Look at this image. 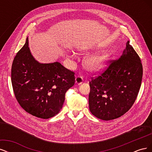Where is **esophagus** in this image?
<instances>
[{
	"label": "esophagus",
	"instance_id": "1",
	"mask_svg": "<svg viewBox=\"0 0 152 152\" xmlns=\"http://www.w3.org/2000/svg\"><path fill=\"white\" fill-rule=\"evenodd\" d=\"M83 77H82V76H80V75H78L77 77H76L75 78V84L79 85V84H81L82 82H83Z\"/></svg>",
	"mask_w": 152,
	"mask_h": 152
}]
</instances>
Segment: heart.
I'll list each match as a JSON object with an SVG mask.
<instances>
[{
	"instance_id": "1",
	"label": "heart",
	"mask_w": 152,
	"mask_h": 152,
	"mask_svg": "<svg viewBox=\"0 0 152 152\" xmlns=\"http://www.w3.org/2000/svg\"><path fill=\"white\" fill-rule=\"evenodd\" d=\"M110 58L107 52L96 54L87 58L84 61V66L87 70L92 72H97L102 70L106 66Z\"/></svg>"
}]
</instances>
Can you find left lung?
Wrapping results in <instances>:
<instances>
[{"mask_svg": "<svg viewBox=\"0 0 152 152\" xmlns=\"http://www.w3.org/2000/svg\"><path fill=\"white\" fill-rule=\"evenodd\" d=\"M89 80V105L98 118L110 121L122 116L135 102L141 84L142 66L135 50L126 43L121 56Z\"/></svg>", "mask_w": 152, "mask_h": 152, "instance_id": "8db88e82", "label": "left lung"}]
</instances>
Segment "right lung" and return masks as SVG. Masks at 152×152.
Returning a JSON list of instances; mask_svg holds the SVG:
<instances>
[{"instance_id": "obj_1", "label": "right lung", "mask_w": 152, "mask_h": 152, "mask_svg": "<svg viewBox=\"0 0 152 152\" xmlns=\"http://www.w3.org/2000/svg\"><path fill=\"white\" fill-rule=\"evenodd\" d=\"M74 75V72L58 62L37 61L31 54L27 38L14 58L11 82L21 108L31 115L48 119L62 108L66 92L75 84Z\"/></svg>"}]
</instances>
